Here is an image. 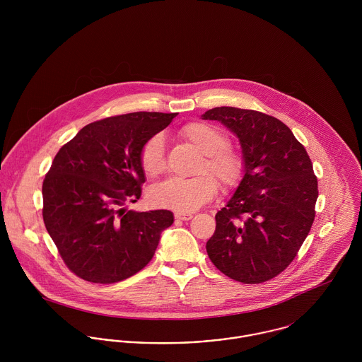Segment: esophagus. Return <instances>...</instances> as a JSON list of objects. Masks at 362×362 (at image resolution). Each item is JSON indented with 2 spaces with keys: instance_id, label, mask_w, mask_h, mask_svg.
Wrapping results in <instances>:
<instances>
[{
  "instance_id": "1",
  "label": "esophagus",
  "mask_w": 362,
  "mask_h": 362,
  "mask_svg": "<svg viewBox=\"0 0 362 362\" xmlns=\"http://www.w3.org/2000/svg\"><path fill=\"white\" fill-rule=\"evenodd\" d=\"M174 217L177 220H189V218H192V213H189V211H175Z\"/></svg>"
}]
</instances>
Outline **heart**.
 I'll return each instance as SVG.
<instances>
[{"label": "heart", "instance_id": "heart-1", "mask_svg": "<svg viewBox=\"0 0 362 362\" xmlns=\"http://www.w3.org/2000/svg\"><path fill=\"white\" fill-rule=\"evenodd\" d=\"M180 134L204 153V160L197 170L201 174L192 178H168L157 184L151 191V201L156 206L191 211L216 197L218 184L215 176L224 188L238 185L245 173V160L237 148L227 144L224 132L207 122H189L182 127ZM141 165L149 177H157L165 170V149L161 135H153L144 144Z\"/></svg>", "mask_w": 362, "mask_h": 362}]
</instances>
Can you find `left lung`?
I'll use <instances>...</instances> for the list:
<instances>
[{
	"mask_svg": "<svg viewBox=\"0 0 362 362\" xmlns=\"http://www.w3.org/2000/svg\"><path fill=\"white\" fill-rule=\"evenodd\" d=\"M234 132L244 177L216 214L207 255L226 276L258 284L280 274L310 233L317 180L305 148L280 119L255 110L214 107L202 115Z\"/></svg>",
	"mask_w": 362,
	"mask_h": 362,
	"instance_id": "1",
	"label": "left lung"
}]
</instances>
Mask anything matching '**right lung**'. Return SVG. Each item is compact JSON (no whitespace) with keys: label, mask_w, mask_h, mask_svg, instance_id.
I'll return each instance as SVG.
<instances>
[{"label":"right lung","mask_w":362,"mask_h":362,"mask_svg":"<svg viewBox=\"0 0 362 362\" xmlns=\"http://www.w3.org/2000/svg\"><path fill=\"white\" fill-rule=\"evenodd\" d=\"M175 115L138 111L95 121L54 157L43 181V220L64 263L78 277L117 283L153 258L173 213L124 205L142 194L144 144Z\"/></svg>","instance_id":"right-lung-1"}]
</instances>
